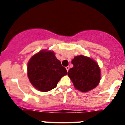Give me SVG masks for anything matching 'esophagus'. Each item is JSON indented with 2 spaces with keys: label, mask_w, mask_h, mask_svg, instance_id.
<instances>
[{
  "label": "esophagus",
  "mask_w": 125,
  "mask_h": 125,
  "mask_svg": "<svg viewBox=\"0 0 125 125\" xmlns=\"http://www.w3.org/2000/svg\"><path fill=\"white\" fill-rule=\"evenodd\" d=\"M66 71H67L68 72V71H69V66H66Z\"/></svg>",
  "instance_id": "1"
}]
</instances>
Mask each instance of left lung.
<instances>
[{
    "label": "left lung",
    "mask_w": 125,
    "mask_h": 125,
    "mask_svg": "<svg viewBox=\"0 0 125 125\" xmlns=\"http://www.w3.org/2000/svg\"><path fill=\"white\" fill-rule=\"evenodd\" d=\"M73 66L68 72L74 87L81 92H87L94 89L101 80V69L94 59L83 55L74 57Z\"/></svg>",
    "instance_id": "obj_1"
}]
</instances>
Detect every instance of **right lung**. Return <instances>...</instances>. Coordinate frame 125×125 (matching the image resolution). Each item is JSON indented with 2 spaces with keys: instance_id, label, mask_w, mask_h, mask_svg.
<instances>
[{
  "instance_id": "add662e5",
  "label": "right lung",
  "mask_w": 125,
  "mask_h": 125,
  "mask_svg": "<svg viewBox=\"0 0 125 125\" xmlns=\"http://www.w3.org/2000/svg\"><path fill=\"white\" fill-rule=\"evenodd\" d=\"M67 71L56 58L53 51L42 50L33 56L27 63V76L33 86L46 92L57 86Z\"/></svg>"
}]
</instances>
